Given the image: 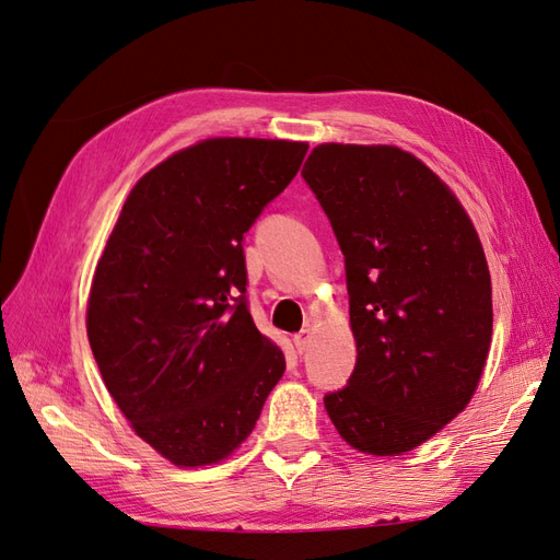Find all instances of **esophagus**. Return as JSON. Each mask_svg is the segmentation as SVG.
Listing matches in <instances>:
<instances>
[{"mask_svg": "<svg viewBox=\"0 0 560 560\" xmlns=\"http://www.w3.org/2000/svg\"><path fill=\"white\" fill-rule=\"evenodd\" d=\"M308 343H311V329H301L296 336H294V346H296V352L303 354L308 350Z\"/></svg>", "mask_w": 560, "mask_h": 560, "instance_id": "esophagus-1", "label": "esophagus"}]
</instances>
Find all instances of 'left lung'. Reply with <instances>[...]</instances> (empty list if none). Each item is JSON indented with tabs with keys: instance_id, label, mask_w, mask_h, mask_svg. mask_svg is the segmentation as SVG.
Instances as JSON below:
<instances>
[{
	"instance_id": "1",
	"label": "left lung",
	"mask_w": 560,
	"mask_h": 560,
	"mask_svg": "<svg viewBox=\"0 0 560 560\" xmlns=\"http://www.w3.org/2000/svg\"><path fill=\"white\" fill-rule=\"evenodd\" d=\"M301 177L346 259L358 362L325 409L350 446L413 451L460 413L493 334L483 247L425 163L397 147L319 144Z\"/></svg>"
}]
</instances>
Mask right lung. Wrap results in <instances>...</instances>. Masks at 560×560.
Listing matches in <instances>:
<instances>
[{
	"label": "right lung",
	"instance_id": "add662e5",
	"mask_svg": "<svg viewBox=\"0 0 560 560\" xmlns=\"http://www.w3.org/2000/svg\"><path fill=\"white\" fill-rule=\"evenodd\" d=\"M306 142L214 138L149 171L97 261L89 341L132 430L184 467L254 430L284 354L254 327L243 241Z\"/></svg>",
	"mask_w": 560,
	"mask_h": 560
}]
</instances>
